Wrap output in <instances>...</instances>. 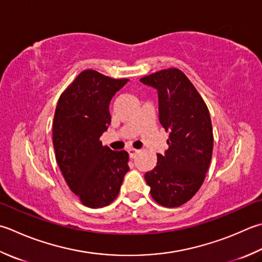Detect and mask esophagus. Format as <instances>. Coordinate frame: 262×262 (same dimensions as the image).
<instances>
[{
	"label": "esophagus",
	"instance_id": "obj_1",
	"mask_svg": "<svg viewBox=\"0 0 262 262\" xmlns=\"http://www.w3.org/2000/svg\"><path fill=\"white\" fill-rule=\"evenodd\" d=\"M138 153H140V151L136 150V148H129V150H128V155H129L130 159H134Z\"/></svg>",
	"mask_w": 262,
	"mask_h": 262
}]
</instances>
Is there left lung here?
<instances>
[{
	"label": "left lung",
	"instance_id": "obj_1",
	"mask_svg": "<svg viewBox=\"0 0 262 262\" xmlns=\"http://www.w3.org/2000/svg\"><path fill=\"white\" fill-rule=\"evenodd\" d=\"M158 91L159 121L169 133L165 155L145 173L151 196L175 208L191 200L203 184L213 148L212 125L201 95L185 74L176 68L143 77Z\"/></svg>",
	"mask_w": 262,
	"mask_h": 262
}]
</instances>
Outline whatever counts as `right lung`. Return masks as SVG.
<instances>
[{
	"instance_id": "right-lung-1",
	"label": "right lung",
	"mask_w": 262,
	"mask_h": 262,
	"mask_svg": "<svg viewBox=\"0 0 262 262\" xmlns=\"http://www.w3.org/2000/svg\"><path fill=\"white\" fill-rule=\"evenodd\" d=\"M128 80L84 70L56 104L53 120L56 162L71 191L92 209L114 201L129 170L128 153L112 151L100 141L111 122V99Z\"/></svg>"
}]
</instances>
